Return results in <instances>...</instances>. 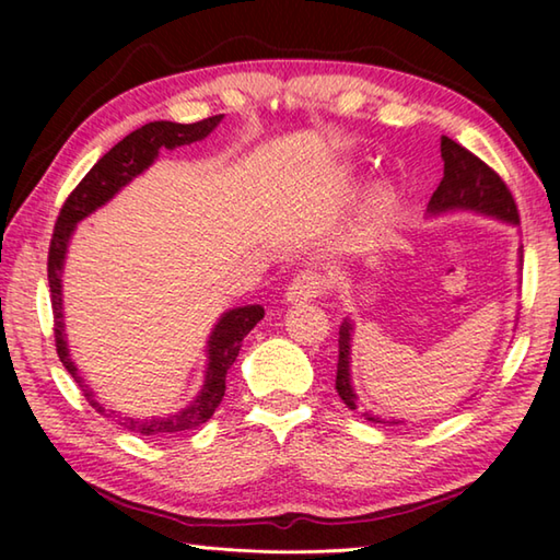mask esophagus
I'll return each mask as SVG.
<instances>
[{
    "mask_svg": "<svg viewBox=\"0 0 560 560\" xmlns=\"http://www.w3.org/2000/svg\"><path fill=\"white\" fill-rule=\"evenodd\" d=\"M325 291V277L319 271H313V269H305L301 271L299 277H293L291 287L287 289V301L299 305V303H305V301H315L323 295Z\"/></svg>",
    "mask_w": 560,
    "mask_h": 560,
    "instance_id": "1",
    "label": "esophagus"
}]
</instances>
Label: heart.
<instances>
[{
    "instance_id": "1",
    "label": "heart",
    "mask_w": 560,
    "mask_h": 560,
    "mask_svg": "<svg viewBox=\"0 0 560 560\" xmlns=\"http://www.w3.org/2000/svg\"><path fill=\"white\" fill-rule=\"evenodd\" d=\"M389 201H392L389 185L377 183V185L371 187V192H368V211H371V213L385 211L389 207Z\"/></svg>"
}]
</instances>
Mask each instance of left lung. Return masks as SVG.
<instances>
[{
  "instance_id": "obj_1",
  "label": "left lung",
  "mask_w": 560,
  "mask_h": 560,
  "mask_svg": "<svg viewBox=\"0 0 560 560\" xmlns=\"http://www.w3.org/2000/svg\"><path fill=\"white\" fill-rule=\"evenodd\" d=\"M440 156H443L445 171L443 180L428 201V217H440L447 211H474L481 217H491L508 225H520L515 199L510 195L505 183L491 171L481 159L471 151L459 147L450 137L440 139ZM522 265V247H520ZM351 339L353 323L347 317L339 327V363H337V392L349 409H359V395L351 383ZM365 421L373 423H404V421H385L380 416L363 411Z\"/></svg>"
}]
</instances>
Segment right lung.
<instances>
[{"label":"right lung","instance_id":"1","mask_svg":"<svg viewBox=\"0 0 560 560\" xmlns=\"http://www.w3.org/2000/svg\"><path fill=\"white\" fill-rule=\"evenodd\" d=\"M223 120V115L207 117L201 122L180 125V122H149L144 127L135 129L132 135H127L122 141L105 153L103 159L86 173V177L77 185L65 201L62 211H59L50 255H47V281H50L52 293V313H55V343L57 355L62 365L69 371V375L77 380L83 397L98 413L108 416V419L117 421L127 431L144 438H165L177 435L185 431H195L201 423H207L213 411L221 404L225 395V373L235 363L237 351H241L243 339L249 335L261 317H265V307L261 305H243L225 311L219 323L213 325L211 335L207 339V371H205V385L197 392V397L183 407L180 411L163 413V416H144V419H135V416H122L120 411L105 409V404L96 399V392L89 385H83V377L79 375L77 363L71 361L67 331H65V305H62V273L67 261V249L71 243V235L77 231V223L91 217L93 211L101 209L103 205L120 192L125 185L135 180L137 175L144 173L153 161L159 159L161 149H175L192 144V141H201L209 137L217 125Z\"/></svg>","mask_w":560,"mask_h":560}]
</instances>
